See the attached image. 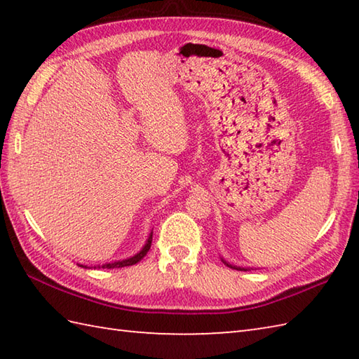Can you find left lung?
Listing matches in <instances>:
<instances>
[{
    "label": "left lung",
    "mask_w": 359,
    "mask_h": 359,
    "mask_svg": "<svg viewBox=\"0 0 359 359\" xmlns=\"http://www.w3.org/2000/svg\"><path fill=\"white\" fill-rule=\"evenodd\" d=\"M222 261H224V259H222ZM224 264H226L228 266H230V269H234V270H241V271H242V270H243V271H247V270H248V269H242V266H236V265H230V264H228V262H225V261H224Z\"/></svg>",
    "instance_id": "left-lung-1"
}]
</instances>
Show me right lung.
<instances>
[{
    "instance_id": "right-lung-1",
    "label": "right lung",
    "mask_w": 359,
    "mask_h": 359,
    "mask_svg": "<svg viewBox=\"0 0 359 359\" xmlns=\"http://www.w3.org/2000/svg\"><path fill=\"white\" fill-rule=\"evenodd\" d=\"M151 242H152V233L149 234V238H148L147 243H144V247L139 251V253L134 255L133 257H128V259H123V261H117V262H111V264H103L102 266L98 265V269H120V266H129V265H134L137 262H140L149 251ZM80 266H85V265H80ZM85 269H88V266H85ZM94 269H95V266H94Z\"/></svg>"
}]
</instances>
